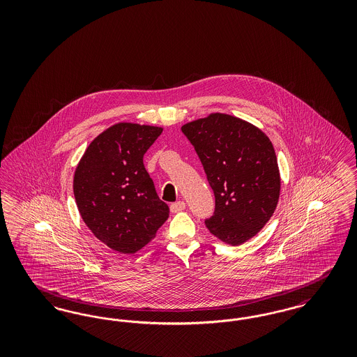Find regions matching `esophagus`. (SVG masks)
Returning a JSON list of instances; mask_svg holds the SVG:
<instances>
[{"mask_svg": "<svg viewBox=\"0 0 357 357\" xmlns=\"http://www.w3.org/2000/svg\"><path fill=\"white\" fill-rule=\"evenodd\" d=\"M185 208H186V204L183 201H178V202H175V204H172L170 206L171 213H179V211H182Z\"/></svg>", "mask_w": 357, "mask_h": 357, "instance_id": "1", "label": "esophagus"}]
</instances>
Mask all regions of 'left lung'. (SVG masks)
Returning <instances> with one entry per match:
<instances>
[{
    "mask_svg": "<svg viewBox=\"0 0 357 357\" xmlns=\"http://www.w3.org/2000/svg\"><path fill=\"white\" fill-rule=\"evenodd\" d=\"M214 191L215 208L204 223L229 245H241L271 220L280 197L272 142L253 124L211 114L182 127Z\"/></svg>",
    "mask_w": 357,
    "mask_h": 357,
    "instance_id": "obj_1",
    "label": "left lung"
}]
</instances>
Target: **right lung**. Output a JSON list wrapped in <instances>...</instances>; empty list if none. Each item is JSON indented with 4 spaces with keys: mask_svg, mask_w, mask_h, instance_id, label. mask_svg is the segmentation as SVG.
<instances>
[{
    "mask_svg": "<svg viewBox=\"0 0 357 357\" xmlns=\"http://www.w3.org/2000/svg\"><path fill=\"white\" fill-rule=\"evenodd\" d=\"M162 131L115 124L93 139L75 171L73 194L83 221L102 243L124 255L146 246L170 214L143 165Z\"/></svg>",
    "mask_w": 357,
    "mask_h": 357,
    "instance_id": "add662e5",
    "label": "right lung"
}]
</instances>
